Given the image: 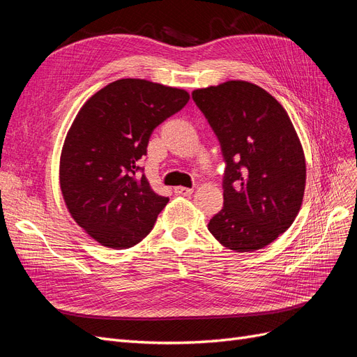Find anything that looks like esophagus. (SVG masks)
<instances>
[{"label": "esophagus", "instance_id": "obj_1", "mask_svg": "<svg viewBox=\"0 0 357 357\" xmlns=\"http://www.w3.org/2000/svg\"><path fill=\"white\" fill-rule=\"evenodd\" d=\"M174 192L177 195H183V197H188L190 193H193V188H185V186H177L174 188Z\"/></svg>", "mask_w": 357, "mask_h": 357}]
</instances>
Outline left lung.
<instances>
[{"mask_svg": "<svg viewBox=\"0 0 357 357\" xmlns=\"http://www.w3.org/2000/svg\"><path fill=\"white\" fill-rule=\"evenodd\" d=\"M192 98L226 162L223 208L208 231L236 253L264 248L290 228L304 199L305 155L295 126L283 105L250 82L195 89Z\"/></svg>", "mask_w": 357, "mask_h": 357, "instance_id": "obj_1", "label": "left lung"}]
</instances>
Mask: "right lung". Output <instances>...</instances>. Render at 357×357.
Listing matches in <instances>:
<instances>
[{
    "instance_id": "right-lung-1",
    "label": "right lung",
    "mask_w": 357,
    "mask_h": 357,
    "mask_svg": "<svg viewBox=\"0 0 357 357\" xmlns=\"http://www.w3.org/2000/svg\"><path fill=\"white\" fill-rule=\"evenodd\" d=\"M189 92L144 79L109 83L83 104L59 160V185L71 218L104 247L129 248L152 231L168 204L138 162L153 129L189 101Z\"/></svg>"
}]
</instances>
